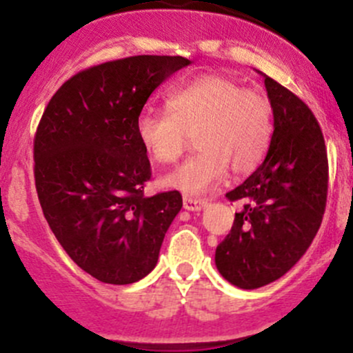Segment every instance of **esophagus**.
<instances>
[{"label": "esophagus", "instance_id": "1", "mask_svg": "<svg viewBox=\"0 0 353 353\" xmlns=\"http://www.w3.org/2000/svg\"><path fill=\"white\" fill-rule=\"evenodd\" d=\"M205 205H207V201H203V199H194V197L183 199V209L192 210V212H199V210H202Z\"/></svg>", "mask_w": 353, "mask_h": 353}]
</instances>
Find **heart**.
<instances>
[{"instance_id": "b5f03b06", "label": "heart", "mask_w": 353, "mask_h": 353, "mask_svg": "<svg viewBox=\"0 0 353 353\" xmlns=\"http://www.w3.org/2000/svg\"><path fill=\"white\" fill-rule=\"evenodd\" d=\"M136 136L156 163H175L195 136L201 150L175 172L165 187L188 195L210 190L226 176L253 172L274 136V110L256 90L223 74H203L168 97V112L146 108L136 121Z\"/></svg>"}]
</instances>
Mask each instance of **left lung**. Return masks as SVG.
I'll return each mask as SVG.
<instances>
[{
    "label": "left lung",
    "instance_id": "8db88e82",
    "mask_svg": "<svg viewBox=\"0 0 353 353\" xmlns=\"http://www.w3.org/2000/svg\"><path fill=\"white\" fill-rule=\"evenodd\" d=\"M260 74L274 110V136L263 163L226 194L243 209L216 250L217 270L239 289L270 284L301 260L321 226L328 194L318 121L299 97Z\"/></svg>",
    "mask_w": 353,
    "mask_h": 353
}]
</instances>
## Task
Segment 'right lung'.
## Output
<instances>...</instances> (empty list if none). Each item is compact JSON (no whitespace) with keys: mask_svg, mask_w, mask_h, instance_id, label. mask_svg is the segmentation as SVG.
<instances>
[{"mask_svg":"<svg viewBox=\"0 0 353 353\" xmlns=\"http://www.w3.org/2000/svg\"><path fill=\"white\" fill-rule=\"evenodd\" d=\"M181 56H134L69 78L50 98L34 141L35 187L64 252L105 284L141 281L156 267L180 192L144 197L151 178L136 121Z\"/></svg>","mask_w":353,"mask_h":353,"instance_id":"1","label":"right lung"}]
</instances>
